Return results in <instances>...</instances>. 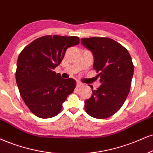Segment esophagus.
Instances as JSON below:
<instances>
[{"mask_svg":"<svg viewBox=\"0 0 153 153\" xmlns=\"http://www.w3.org/2000/svg\"><path fill=\"white\" fill-rule=\"evenodd\" d=\"M82 85H83V84L82 82H76V88H79Z\"/></svg>","mask_w":153,"mask_h":153,"instance_id":"34e87169","label":"esophagus"}]
</instances>
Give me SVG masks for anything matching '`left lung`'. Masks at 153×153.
Here are the masks:
<instances>
[{"label": "left lung", "instance_id": "8db88e82", "mask_svg": "<svg viewBox=\"0 0 153 153\" xmlns=\"http://www.w3.org/2000/svg\"><path fill=\"white\" fill-rule=\"evenodd\" d=\"M82 44L93 52L94 69L98 73L101 86L92 89V96L85 101L86 112L99 119L116 114L128 95L133 75L132 58L127 49L108 37L81 39Z\"/></svg>", "mask_w": 153, "mask_h": 153}]
</instances>
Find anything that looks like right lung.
I'll use <instances>...</instances> for the list:
<instances>
[{"label":"right lung","mask_w":153,"mask_h":153,"mask_svg":"<svg viewBox=\"0 0 153 153\" xmlns=\"http://www.w3.org/2000/svg\"><path fill=\"white\" fill-rule=\"evenodd\" d=\"M78 44L76 36L45 35L30 43L19 54L17 85L25 103L39 118L59 114L62 103L76 87L74 79H62L53 69L62 62L67 49Z\"/></svg>","instance_id":"obj_1"}]
</instances>
